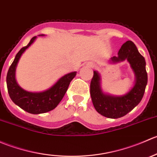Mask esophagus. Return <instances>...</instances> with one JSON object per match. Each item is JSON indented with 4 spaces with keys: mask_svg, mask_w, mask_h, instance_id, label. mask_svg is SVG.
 <instances>
[{
    "mask_svg": "<svg viewBox=\"0 0 157 157\" xmlns=\"http://www.w3.org/2000/svg\"><path fill=\"white\" fill-rule=\"evenodd\" d=\"M87 66H88V67H93L94 65H93V63H88Z\"/></svg>",
    "mask_w": 157,
    "mask_h": 157,
    "instance_id": "34e87169",
    "label": "esophagus"
}]
</instances>
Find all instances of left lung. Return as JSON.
Here are the masks:
<instances>
[{"label":"left lung","mask_w":157,"mask_h":157,"mask_svg":"<svg viewBox=\"0 0 157 157\" xmlns=\"http://www.w3.org/2000/svg\"><path fill=\"white\" fill-rule=\"evenodd\" d=\"M127 61L134 72L135 80L133 87L122 96H113L102 91L100 74L93 71L90 83V96L96 110L109 118H118L127 115L137 106L143 98L147 84L146 61L131 41H127L118 51L117 56L109 59L112 64Z\"/></svg>","instance_id":"8db88e82"}]
</instances>
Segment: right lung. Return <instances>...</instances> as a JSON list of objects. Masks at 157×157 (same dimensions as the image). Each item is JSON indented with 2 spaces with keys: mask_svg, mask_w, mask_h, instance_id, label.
I'll return each mask as SVG.
<instances>
[{
  "mask_svg": "<svg viewBox=\"0 0 157 157\" xmlns=\"http://www.w3.org/2000/svg\"><path fill=\"white\" fill-rule=\"evenodd\" d=\"M36 39L37 36L33 37L26 46L19 51L7 75V90L11 100L24 111L35 115L45 113L56 108L65 95L71 81L77 74L76 71L68 73L58 79L51 87L42 92H29L20 87L16 80V69L22 55Z\"/></svg>",
  "mask_w": 157,
  "mask_h": 157,
  "instance_id": "1",
  "label": "right lung"
}]
</instances>
